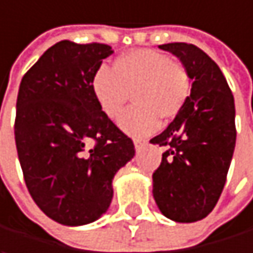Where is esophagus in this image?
<instances>
[{
  "mask_svg": "<svg viewBox=\"0 0 253 253\" xmlns=\"http://www.w3.org/2000/svg\"><path fill=\"white\" fill-rule=\"evenodd\" d=\"M134 146H135V150H137V152H140V150L146 146V141H144V140H138V138H135V140H134Z\"/></svg>",
  "mask_w": 253,
  "mask_h": 253,
  "instance_id": "34e87169",
  "label": "esophagus"
}]
</instances>
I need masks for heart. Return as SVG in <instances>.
<instances>
[{
	"label": "heart",
	"instance_id": "obj_1",
	"mask_svg": "<svg viewBox=\"0 0 253 253\" xmlns=\"http://www.w3.org/2000/svg\"><path fill=\"white\" fill-rule=\"evenodd\" d=\"M91 92L100 110L116 119L132 94L134 106L119 119L129 135L153 132L159 119L171 121L181 113L191 92L187 67L167 54L140 48L118 56L112 72L100 67L91 78Z\"/></svg>",
	"mask_w": 253,
	"mask_h": 253
}]
</instances>
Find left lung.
<instances>
[{
    "label": "left lung",
    "mask_w": 253,
    "mask_h": 253,
    "mask_svg": "<svg viewBox=\"0 0 253 253\" xmlns=\"http://www.w3.org/2000/svg\"><path fill=\"white\" fill-rule=\"evenodd\" d=\"M187 67L189 101L168 128L150 140L167 146L153 174L159 211L175 222H196L215 208L236 146V109L228 84L206 53L193 44L159 45Z\"/></svg>",
    "instance_id": "8db88e82"
}]
</instances>
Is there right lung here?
Segmentation results:
<instances>
[{"mask_svg":"<svg viewBox=\"0 0 253 253\" xmlns=\"http://www.w3.org/2000/svg\"><path fill=\"white\" fill-rule=\"evenodd\" d=\"M113 54L106 44L60 41L23 76L14 138L25 183L40 209L59 224L97 221L113 197V177L135 155L103 115L91 78Z\"/></svg>","mask_w":253,"mask_h":253,"instance_id":"obj_1","label":"right lung"}]
</instances>
